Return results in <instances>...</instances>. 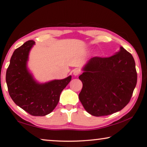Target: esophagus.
Returning a JSON list of instances; mask_svg holds the SVG:
<instances>
[{"label": "esophagus", "instance_id": "1", "mask_svg": "<svg viewBox=\"0 0 147 147\" xmlns=\"http://www.w3.org/2000/svg\"><path fill=\"white\" fill-rule=\"evenodd\" d=\"M80 73V71L79 69H74L73 71V74L74 76L79 75Z\"/></svg>", "mask_w": 147, "mask_h": 147}]
</instances>
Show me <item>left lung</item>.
I'll list each match as a JSON object with an SVG mask.
<instances>
[{
  "instance_id": "1",
  "label": "left lung",
  "mask_w": 147,
  "mask_h": 147,
  "mask_svg": "<svg viewBox=\"0 0 147 147\" xmlns=\"http://www.w3.org/2000/svg\"><path fill=\"white\" fill-rule=\"evenodd\" d=\"M79 76L83 87L79 99L93 116L108 115L120 111L129 102L137 83L132 55L123 47L110 57H94Z\"/></svg>"
}]
</instances>
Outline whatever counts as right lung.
<instances>
[{
  "mask_svg": "<svg viewBox=\"0 0 147 147\" xmlns=\"http://www.w3.org/2000/svg\"><path fill=\"white\" fill-rule=\"evenodd\" d=\"M33 40H29L15 50L6 71L9 96L16 105L33 116H45L50 113L59 101L60 95L71 80V76L63 80H55L39 83L27 67L28 54Z\"/></svg>",
  "mask_w": 147,
  "mask_h": 147,
  "instance_id": "obj_1",
  "label": "right lung"
}]
</instances>
